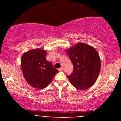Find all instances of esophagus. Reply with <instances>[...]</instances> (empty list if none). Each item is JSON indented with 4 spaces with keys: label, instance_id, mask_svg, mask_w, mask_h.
Listing matches in <instances>:
<instances>
[{
    "label": "esophagus",
    "instance_id": "esophagus-1",
    "mask_svg": "<svg viewBox=\"0 0 121 121\" xmlns=\"http://www.w3.org/2000/svg\"><path fill=\"white\" fill-rule=\"evenodd\" d=\"M58 70H59V72H61V71H62V68H59Z\"/></svg>",
    "mask_w": 121,
    "mask_h": 121
}]
</instances>
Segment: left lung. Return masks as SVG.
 <instances>
[{
  "label": "left lung",
  "instance_id": "obj_1",
  "mask_svg": "<svg viewBox=\"0 0 121 121\" xmlns=\"http://www.w3.org/2000/svg\"><path fill=\"white\" fill-rule=\"evenodd\" d=\"M66 53L73 64V73L67 76L72 85L79 90L89 88L95 83L101 69L100 58L95 48L83 43H77Z\"/></svg>",
  "mask_w": 121,
  "mask_h": 121
}]
</instances>
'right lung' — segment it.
Masks as SVG:
<instances>
[{
  "instance_id": "obj_1",
  "label": "right lung",
  "mask_w": 121,
  "mask_h": 121,
  "mask_svg": "<svg viewBox=\"0 0 121 121\" xmlns=\"http://www.w3.org/2000/svg\"><path fill=\"white\" fill-rule=\"evenodd\" d=\"M47 51L34 49L25 52L21 59V68L27 82L34 88L47 87L57 73L52 62L46 59Z\"/></svg>"
}]
</instances>
